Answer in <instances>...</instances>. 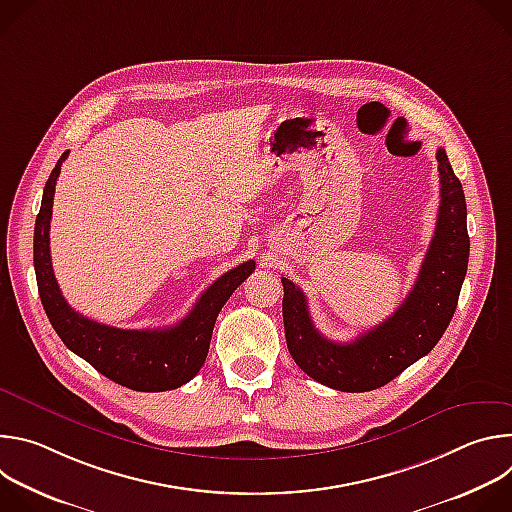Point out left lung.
Segmentation results:
<instances>
[{"instance_id":"1","label":"left lung","mask_w":512,"mask_h":512,"mask_svg":"<svg viewBox=\"0 0 512 512\" xmlns=\"http://www.w3.org/2000/svg\"><path fill=\"white\" fill-rule=\"evenodd\" d=\"M66 158L68 152L60 156L48 176L34 227V269L38 294L52 328L68 350L85 358L93 369L117 385L133 391H166L186 385L198 373L190 352L196 318L202 310H212L216 304L218 310L223 308L227 298L233 294V289L243 281H237L239 269L225 273L214 285H210V289H206V294L200 298V304H196L184 320L170 328H115L72 310L62 296L50 257V218L54 188ZM289 352L306 375L322 383L318 377L320 344L314 332L296 336L289 346Z\"/></svg>"}]
</instances>
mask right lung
<instances>
[{"label": "right lung", "instance_id": "obj_1", "mask_svg": "<svg viewBox=\"0 0 512 512\" xmlns=\"http://www.w3.org/2000/svg\"><path fill=\"white\" fill-rule=\"evenodd\" d=\"M435 160L440 170V208L433 239L411 291L391 318L350 344L332 342L316 330L304 291L281 277L287 348L296 336L314 332L320 344L318 377L330 389L360 393L383 387L437 344L456 312L470 257L468 212L462 182L444 148L437 150Z\"/></svg>", "mask_w": 512, "mask_h": 512}]
</instances>
